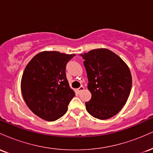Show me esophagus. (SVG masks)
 <instances>
[{"label": "esophagus", "mask_w": 153, "mask_h": 153, "mask_svg": "<svg viewBox=\"0 0 153 153\" xmlns=\"http://www.w3.org/2000/svg\"><path fill=\"white\" fill-rule=\"evenodd\" d=\"M83 90H84V87L82 86V85L80 88H78V93H80V92H81V91H82Z\"/></svg>", "instance_id": "34e87169"}]
</instances>
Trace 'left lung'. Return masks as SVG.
<instances>
[{"label": "left lung", "mask_w": 153, "mask_h": 153, "mask_svg": "<svg viewBox=\"0 0 153 153\" xmlns=\"http://www.w3.org/2000/svg\"><path fill=\"white\" fill-rule=\"evenodd\" d=\"M88 79L91 99L85 108L91 116L107 119L120 111L131 88L129 67L114 52L101 48L80 54Z\"/></svg>", "instance_id": "8db88e82"}]
</instances>
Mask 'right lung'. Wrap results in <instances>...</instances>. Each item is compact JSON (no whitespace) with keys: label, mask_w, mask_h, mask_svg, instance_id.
Here are the masks:
<instances>
[{"label":"right lung","mask_w":153,"mask_h":153,"mask_svg":"<svg viewBox=\"0 0 153 153\" xmlns=\"http://www.w3.org/2000/svg\"><path fill=\"white\" fill-rule=\"evenodd\" d=\"M74 56L44 51L26 65L21 82L22 96L31 111L41 119L53 122L68 111L75 92L67 80L65 68Z\"/></svg>","instance_id":"add662e5"}]
</instances>
